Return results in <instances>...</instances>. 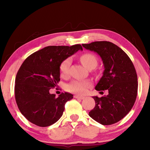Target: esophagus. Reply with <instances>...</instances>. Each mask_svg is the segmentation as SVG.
I'll use <instances>...</instances> for the list:
<instances>
[{
  "label": "esophagus",
  "mask_w": 150,
  "mask_h": 150,
  "mask_svg": "<svg viewBox=\"0 0 150 150\" xmlns=\"http://www.w3.org/2000/svg\"><path fill=\"white\" fill-rule=\"evenodd\" d=\"M74 98H77V99H81V100H82V99H83V98H84L85 97H84V96H82L75 95V96H74Z\"/></svg>",
  "instance_id": "1"
}]
</instances>
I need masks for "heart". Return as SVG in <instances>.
Returning <instances> with one entry per match:
<instances>
[{"label": "heart", "instance_id": "1", "mask_svg": "<svg viewBox=\"0 0 150 150\" xmlns=\"http://www.w3.org/2000/svg\"><path fill=\"white\" fill-rule=\"evenodd\" d=\"M81 62L86 68L89 69L91 67H96L97 64L96 57L92 54H85L80 57ZM71 63V58L68 57L61 63L59 70L62 77H67L69 74V67ZM91 82L87 80H74L69 83L66 87L67 90L71 93L78 95H84L87 88L91 86Z\"/></svg>", "mask_w": 150, "mask_h": 150}]
</instances>
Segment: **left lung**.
Segmentation results:
<instances>
[{"label":"left lung","mask_w":150,"mask_h":150,"mask_svg":"<svg viewBox=\"0 0 150 150\" xmlns=\"http://www.w3.org/2000/svg\"><path fill=\"white\" fill-rule=\"evenodd\" d=\"M82 45L99 55L105 67L95 89L100 93L108 91L107 95L100 98L93 96L95 106L88 115L103 125L118 122L131 110L136 99L138 77L133 63L121 48L112 42H94Z\"/></svg>","instance_id":"obj_1"}]
</instances>
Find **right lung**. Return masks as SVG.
Returning a JSON list of instances; mask_svg holds the SVG:
<instances>
[{
    "label": "right lung",
    "instance_id": "1",
    "mask_svg": "<svg viewBox=\"0 0 150 150\" xmlns=\"http://www.w3.org/2000/svg\"><path fill=\"white\" fill-rule=\"evenodd\" d=\"M79 50H83L80 44L47 46L30 55L20 66L15 79V99L30 122L46 127L62 117L65 103L73 96L62 93L55 97L50 89L59 82L61 63Z\"/></svg>",
    "mask_w": 150,
    "mask_h": 150
}]
</instances>
